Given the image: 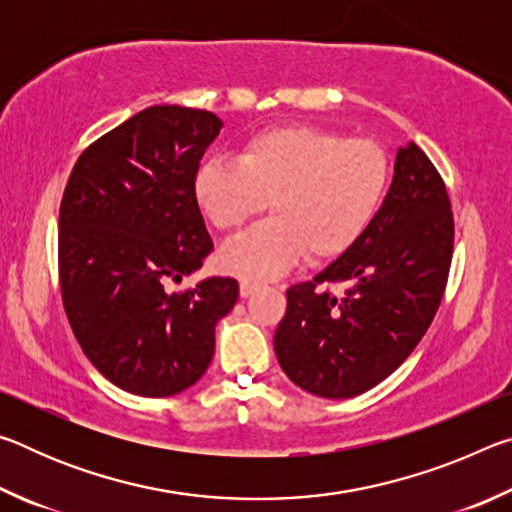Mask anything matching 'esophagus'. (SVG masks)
<instances>
[{
	"label": "esophagus",
	"instance_id": "1",
	"mask_svg": "<svg viewBox=\"0 0 512 512\" xmlns=\"http://www.w3.org/2000/svg\"><path fill=\"white\" fill-rule=\"evenodd\" d=\"M257 291H259V284H257V282L241 280V284H239V293H241V298H250V296H253V293H257Z\"/></svg>",
	"mask_w": 512,
	"mask_h": 512
}]
</instances>
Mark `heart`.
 I'll return each instance as SVG.
<instances>
[{
  "mask_svg": "<svg viewBox=\"0 0 512 512\" xmlns=\"http://www.w3.org/2000/svg\"><path fill=\"white\" fill-rule=\"evenodd\" d=\"M388 158L377 142L345 140L327 128H268L246 140L239 160L210 158L196 169L194 198L214 228L232 232L275 216L223 244L219 262L246 280H271L307 253L314 262L357 244L386 196Z\"/></svg>",
  "mask_w": 512,
  "mask_h": 512,
  "instance_id": "b5f03b06",
  "label": "heart"
}]
</instances>
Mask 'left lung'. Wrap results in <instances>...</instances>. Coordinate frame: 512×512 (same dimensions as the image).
Wrapping results in <instances>:
<instances>
[{"label":"left lung","mask_w":512,"mask_h":512,"mask_svg":"<svg viewBox=\"0 0 512 512\" xmlns=\"http://www.w3.org/2000/svg\"><path fill=\"white\" fill-rule=\"evenodd\" d=\"M454 248L443 178L418 144L400 146L393 183L348 253L287 291L275 354L302 391L348 400L384 381L427 332ZM325 283H343L332 294Z\"/></svg>","instance_id":"8db88e82"}]
</instances>
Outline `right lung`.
<instances>
[{
  "label": "right lung",
  "mask_w": 512,
  "mask_h": 512,
  "mask_svg": "<svg viewBox=\"0 0 512 512\" xmlns=\"http://www.w3.org/2000/svg\"><path fill=\"white\" fill-rule=\"evenodd\" d=\"M223 128L207 110L151 106L74 164L58 221L60 291L85 357L142 397L183 393L214 354V327L239 298L232 277H205L212 239L194 198L201 158Z\"/></svg>",
  "instance_id": "obj_1"
}]
</instances>
